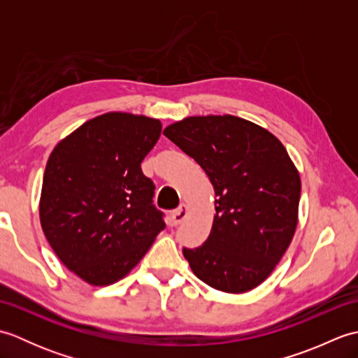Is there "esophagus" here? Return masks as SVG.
<instances>
[{"label": "esophagus", "mask_w": 358, "mask_h": 358, "mask_svg": "<svg viewBox=\"0 0 358 358\" xmlns=\"http://www.w3.org/2000/svg\"><path fill=\"white\" fill-rule=\"evenodd\" d=\"M187 214H189L187 206H186V204H181V206H180L178 209L172 210V214H171V222H172V224H173V226L180 224V223L183 222V220L187 217Z\"/></svg>", "instance_id": "esophagus-1"}]
</instances>
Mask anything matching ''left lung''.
<instances>
[{"instance_id":"8db88e82","label":"left lung","mask_w":358,"mask_h":358,"mask_svg":"<svg viewBox=\"0 0 358 358\" xmlns=\"http://www.w3.org/2000/svg\"><path fill=\"white\" fill-rule=\"evenodd\" d=\"M163 134L201 166L217 196L208 240L183 249L192 272L229 294L262 285L299 222L301 181L287 150L264 127L234 115L187 117Z\"/></svg>"}]
</instances>
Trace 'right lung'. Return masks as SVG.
Instances as JSON below:
<instances>
[{
	"mask_svg": "<svg viewBox=\"0 0 358 358\" xmlns=\"http://www.w3.org/2000/svg\"><path fill=\"white\" fill-rule=\"evenodd\" d=\"M162 135V121L109 112L59 141L48 159L40 222L67 269L94 286L126 277L157 235L163 212L141 162Z\"/></svg>",
	"mask_w": 358,
	"mask_h": 358,
	"instance_id": "obj_1",
	"label": "right lung"
}]
</instances>
